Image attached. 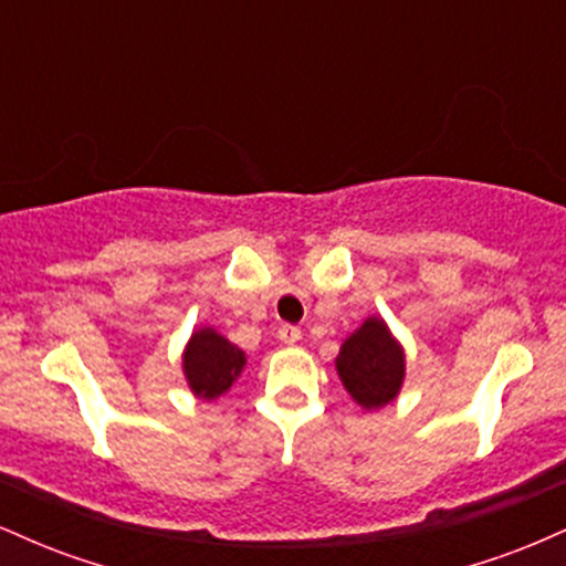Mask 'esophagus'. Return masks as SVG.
<instances>
[{"label":"esophagus","mask_w":566,"mask_h":566,"mask_svg":"<svg viewBox=\"0 0 566 566\" xmlns=\"http://www.w3.org/2000/svg\"><path fill=\"white\" fill-rule=\"evenodd\" d=\"M279 340L287 343V346H295V343L301 340V327H295V324H282V327H279Z\"/></svg>","instance_id":"esophagus-1"}]
</instances>
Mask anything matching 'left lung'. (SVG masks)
Here are the masks:
<instances>
[{
    "mask_svg": "<svg viewBox=\"0 0 566 566\" xmlns=\"http://www.w3.org/2000/svg\"><path fill=\"white\" fill-rule=\"evenodd\" d=\"M346 391L365 409L386 407L396 399L405 380V350L378 316L356 329L335 359Z\"/></svg>",
    "mask_w": 566,
    "mask_h": 566,
    "instance_id": "left-lung-1",
    "label": "left lung"
}]
</instances>
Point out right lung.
Segmentation results:
<instances>
[{
    "label": "right lung",
    "mask_w": 566,
    "mask_h": 566,
    "mask_svg": "<svg viewBox=\"0 0 566 566\" xmlns=\"http://www.w3.org/2000/svg\"><path fill=\"white\" fill-rule=\"evenodd\" d=\"M244 350L218 335L216 329H197L184 354V373L199 399H218L231 388L244 367Z\"/></svg>",
    "instance_id": "add662e5"
}]
</instances>
